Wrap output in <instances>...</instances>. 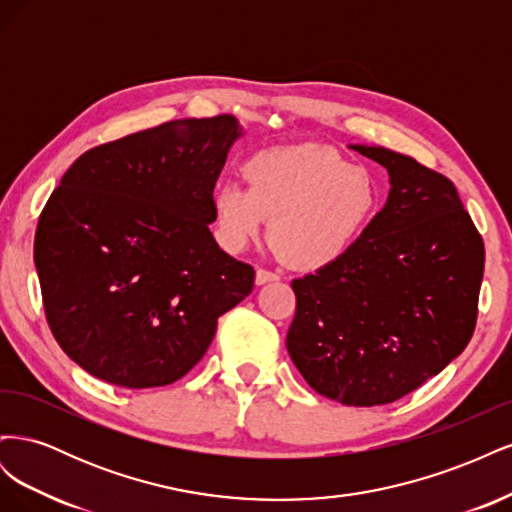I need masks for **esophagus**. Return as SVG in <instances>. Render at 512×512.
<instances>
[{"label":"esophagus","mask_w":512,"mask_h":512,"mask_svg":"<svg viewBox=\"0 0 512 512\" xmlns=\"http://www.w3.org/2000/svg\"><path fill=\"white\" fill-rule=\"evenodd\" d=\"M280 277H277L273 271H267V269H258L256 271V284L262 286V284H269V282H277Z\"/></svg>","instance_id":"obj_1"}]
</instances>
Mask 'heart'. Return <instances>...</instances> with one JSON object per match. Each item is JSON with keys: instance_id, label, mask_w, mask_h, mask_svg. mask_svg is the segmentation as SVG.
Returning a JSON list of instances; mask_svg holds the SVG:
<instances>
[{"instance_id": "b5f03b06", "label": "heart", "mask_w": 512, "mask_h": 512, "mask_svg": "<svg viewBox=\"0 0 512 512\" xmlns=\"http://www.w3.org/2000/svg\"><path fill=\"white\" fill-rule=\"evenodd\" d=\"M247 190L220 183L213 213L220 243L239 252L269 224V243L294 271L344 258L376 215L380 190L367 166L318 145L260 149L241 166Z\"/></svg>"}]
</instances>
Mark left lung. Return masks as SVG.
Returning <instances> with one entry per match:
<instances>
[{
  "mask_svg": "<svg viewBox=\"0 0 512 512\" xmlns=\"http://www.w3.org/2000/svg\"><path fill=\"white\" fill-rule=\"evenodd\" d=\"M350 147L389 170V198L344 258L292 282L286 348L316 393L382 406L468 346L485 245L451 179L391 149Z\"/></svg>",
  "mask_w": 512,
  "mask_h": 512,
  "instance_id": "obj_1",
  "label": "left lung"
}]
</instances>
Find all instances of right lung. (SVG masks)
<instances>
[{"mask_svg": "<svg viewBox=\"0 0 512 512\" xmlns=\"http://www.w3.org/2000/svg\"><path fill=\"white\" fill-rule=\"evenodd\" d=\"M232 115L177 119L85 151L44 205L34 262L49 327L87 374L123 389L183 378L254 269L215 243L213 188Z\"/></svg>", "mask_w": 512, "mask_h": 512, "instance_id": "1", "label": "right lung"}]
</instances>
